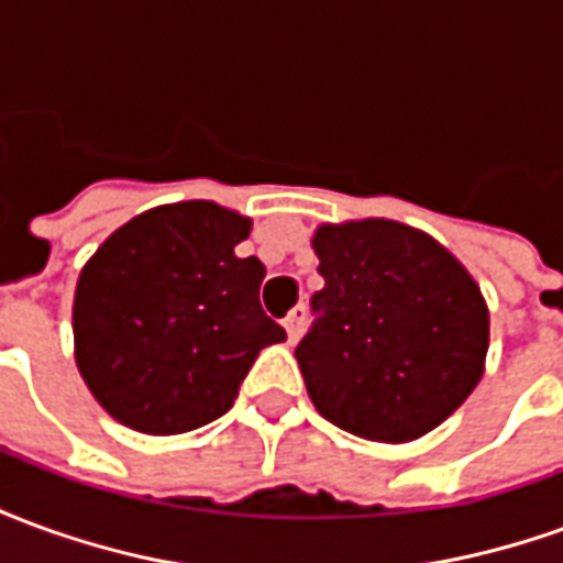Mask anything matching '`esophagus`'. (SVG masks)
Segmentation results:
<instances>
[{"instance_id":"1","label":"esophagus","mask_w":563,"mask_h":563,"mask_svg":"<svg viewBox=\"0 0 563 563\" xmlns=\"http://www.w3.org/2000/svg\"><path fill=\"white\" fill-rule=\"evenodd\" d=\"M305 307H295L289 317L283 319V329H286V334H289V343H295L298 338H301V331H305Z\"/></svg>"}]
</instances>
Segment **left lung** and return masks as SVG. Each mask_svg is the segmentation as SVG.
<instances>
[{
    "instance_id": "obj_1",
    "label": "left lung",
    "mask_w": 563,
    "mask_h": 563,
    "mask_svg": "<svg viewBox=\"0 0 563 563\" xmlns=\"http://www.w3.org/2000/svg\"><path fill=\"white\" fill-rule=\"evenodd\" d=\"M322 310L295 358L319 413L377 443L434 431L483 379L488 305L471 271L404 222H322Z\"/></svg>"
}]
</instances>
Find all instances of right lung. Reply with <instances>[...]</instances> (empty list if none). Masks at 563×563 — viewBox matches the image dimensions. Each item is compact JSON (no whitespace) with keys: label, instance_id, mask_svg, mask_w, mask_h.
I'll list each match as a JSON object with an SVG mask.
<instances>
[{"label":"right lung","instance_id":"1","mask_svg":"<svg viewBox=\"0 0 563 563\" xmlns=\"http://www.w3.org/2000/svg\"><path fill=\"white\" fill-rule=\"evenodd\" d=\"M253 220L217 201L132 217L80 268L75 362L104 413L132 431L184 434L220 419L256 355L286 331L262 313L265 265L234 246Z\"/></svg>","mask_w":563,"mask_h":563}]
</instances>
